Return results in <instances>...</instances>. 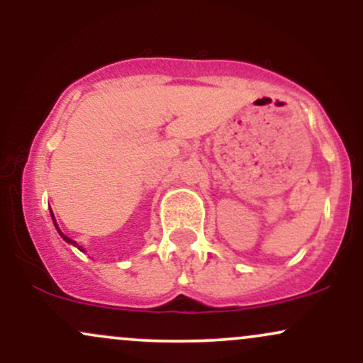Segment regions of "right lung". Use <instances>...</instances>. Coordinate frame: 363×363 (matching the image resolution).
I'll return each mask as SVG.
<instances>
[{
    "mask_svg": "<svg viewBox=\"0 0 363 363\" xmlns=\"http://www.w3.org/2000/svg\"><path fill=\"white\" fill-rule=\"evenodd\" d=\"M51 216H52V222H54V225H56V228H57V232H60V235L62 237V239H65L66 240V242H69V244H73V245H77V247L78 249H80V251H83V249L80 247V245H78L77 242H74V240L73 239H69V237H66L65 234H62V232L60 230V227H57V223H56V220H54V215H52V211H51Z\"/></svg>",
    "mask_w": 363,
    "mask_h": 363,
    "instance_id": "obj_1",
    "label": "right lung"
}]
</instances>
